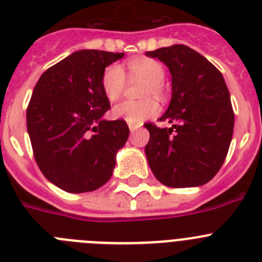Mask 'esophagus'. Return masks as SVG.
I'll return each instance as SVG.
<instances>
[{"instance_id":"1","label":"esophagus","mask_w":262,"mask_h":262,"mask_svg":"<svg viewBox=\"0 0 262 262\" xmlns=\"http://www.w3.org/2000/svg\"><path fill=\"white\" fill-rule=\"evenodd\" d=\"M128 127H129V131H131V134H133L134 131H135V129L138 128L139 126H134V124H128Z\"/></svg>"}]
</instances>
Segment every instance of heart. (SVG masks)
I'll list each match as a JSON object with an SVG mask.
<instances>
[{"mask_svg": "<svg viewBox=\"0 0 262 262\" xmlns=\"http://www.w3.org/2000/svg\"><path fill=\"white\" fill-rule=\"evenodd\" d=\"M128 71L135 80L145 81L143 86L142 97H161L164 96V78L165 71L157 60L140 57L128 62ZM101 85L106 98L110 102H115L123 96L126 89V75L122 67L111 64L103 71ZM159 103L154 98H144L142 101H124L114 106L111 110L113 117L117 119H124L127 123L138 126L145 119L159 114Z\"/></svg>", "mask_w": 262, "mask_h": 262, "instance_id": "b5f03b06", "label": "heart"}]
</instances>
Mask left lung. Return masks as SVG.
<instances>
[{"instance_id":"8db88e82","label":"left lung","mask_w":262,"mask_h":262,"mask_svg":"<svg viewBox=\"0 0 262 262\" xmlns=\"http://www.w3.org/2000/svg\"><path fill=\"white\" fill-rule=\"evenodd\" d=\"M166 64L172 75V101L160 122L145 123L148 164L169 187L201 186L223 165L233 134L230 92L221 71L201 53L184 45L145 52Z\"/></svg>"}]
</instances>
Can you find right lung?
I'll return each instance as SVG.
<instances>
[{"label":"right lung","mask_w":262,"mask_h":262,"mask_svg":"<svg viewBox=\"0 0 262 262\" xmlns=\"http://www.w3.org/2000/svg\"><path fill=\"white\" fill-rule=\"evenodd\" d=\"M123 56L77 51L48 68L34 88L26 114L34 157L48 181L68 193L105 185L128 139L126 120L102 119L110 108L102 73Z\"/></svg>","instance_id":"right-lung-1"}]
</instances>
